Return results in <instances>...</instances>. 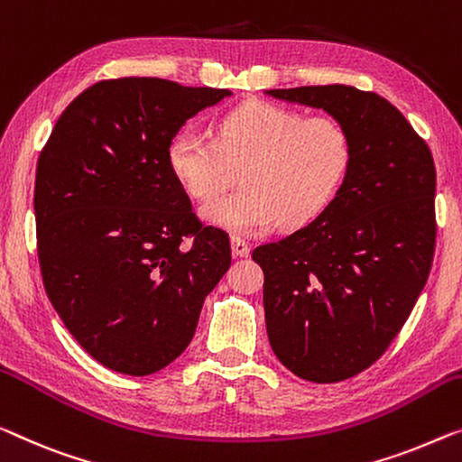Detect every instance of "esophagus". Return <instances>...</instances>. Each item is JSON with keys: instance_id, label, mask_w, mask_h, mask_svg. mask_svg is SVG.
I'll list each match as a JSON object with an SVG mask.
<instances>
[{"instance_id": "1", "label": "esophagus", "mask_w": 462, "mask_h": 462, "mask_svg": "<svg viewBox=\"0 0 462 462\" xmlns=\"http://www.w3.org/2000/svg\"><path fill=\"white\" fill-rule=\"evenodd\" d=\"M251 245L240 236H232V254L234 257H249Z\"/></svg>"}]
</instances>
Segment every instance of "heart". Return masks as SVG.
<instances>
[{
    "instance_id": "b5f03b06",
    "label": "heart",
    "mask_w": 462,
    "mask_h": 462,
    "mask_svg": "<svg viewBox=\"0 0 462 462\" xmlns=\"http://www.w3.org/2000/svg\"><path fill=\"white\" fill-rule=\"evenodd\" d=\"M350 136L332 116L302 118L263 101L245 103L217 122L216 141L180 130L168 147L174 176L208 201L240 178L245 187L203 208L211 224L257 234L278 222L294 228L326 208L346 176Z\"/></svg>"
}]
</instances>
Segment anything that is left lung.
Instances as JSON below:
<instances>
[{
  "instance_id": "left-lung-1",
  "label": "left lung",
  "mask_w": 462,
  "mask_h": 462,
  "mask_svg": "<svg viewBox=\"0 0 462 462\" xmlns=\"http://www.w3.org/2000/svg\"><path fill=\"white\" fill-rule=\"evenodd\" d=\"M334 116L350 163L318 217L253 251L263 270L272 350L315 383L371 367L401 332L436 251V165L409 120L377 93L346 85L273 88Z\"/></svg>"
}]
</instances>
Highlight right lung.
Listing matches in <instances>:
<instances>
[{
  "mask_svg": "<svg viewBox=\"0 0 462 462\" xmlns=\"http://www.w3.org/2000/svg\"><path fill=\"white\" fill-rule=\"evenodd\" d=\"M228 95L165 79L99 80L41 149V278L68 332L103 367L141 377L180 356L228 272V234L197 217L168 162L184 122Z\"/></svg>",
  "mask_w": 462,
  "mask_h": 462,
  "instance_id": "1",
  "label": "right lung"
}]
</instances>
